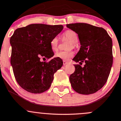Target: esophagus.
<instances>
[{
    "instance_id": "esophagus-1",
    "label": "esophagus",
    "mask_w": 121,
    "mask_h": 121,
    "mask_svg": "<svg viewBox=\"0 0 121 121\" xmlns=\"http://www.w3.org/2000/svg\"><path fill=\"white\" fill-rule=\"evenodd\" d=\"M67 62L66 61H63V65L64 66H65V65H66V64H67Z\"/></svg>"
}]
</instances>
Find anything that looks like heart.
I'll use <instances>...</instances> for the list:
<instances>
[{
	"label": "heart",
	"mask_w": 121,
	"mask_h": 121,
	"mask_svg": "<svg viewBox=\"0 0 121 121\" xmlns=\"http://www.w3.org/2000/svg\"><path fill=\"white\" fill-rule=\"evenodd\" d=\"M64 37L66 39H68L69 41H70L72 43H76L78 40V35L75 31L73 30H67L66 32H64L63 35ZM58 38L55 37L52 38L51 40L50 45L51 48L53 51H56L58 48ZM72 48V46H70V48ZM74 55L73 52L70 51H58L55 53V57L59 59H61L64 61H67L69 60L71 57H72Z\"/></svg>",
	"instance_id": "obj_1"
}]
</instances>
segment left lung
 Masks as SVG:
<instances>
[{"mask_svg":"<svg viewBox=\"0 0 121 121\" xmlns=\"http://www.w3.org/2000/svg\"><path fill=\"white\" fill-rule=\"evenodd\" d=\"M78 35L81 48L73 60L74 65L70 76L71 85L81 94L88 95L100 90L107 82L113 64L112 40L103 28L86 23L67 24Z\"/></svg>","mask_w":121,"mask_h":121,"instance_id":"8db88e82","label":"left lung"}]
</instances>
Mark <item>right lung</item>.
Wrapping results in <instances>:
<instances>
[{
  "mask_svg": "<svg viewBox=\"0 0 121 121\" xmlns=\"http://www.w3.org/2000/svg\"><path fill=\"white\" fill-rule=\"evenodd\" d=\"M63 29L62 25L31 24L15 30L10 39L11 64L17 82L26 91L39 94L51 86L54 73L62 67L63 62L57 57L48 63L40 59L54 56L51 40Z\"/></svg>",
  "mask_w": 121,
  "mask_h": 121,
  "instance_id": "obj_1",
  "label": "right lung"
}]
</instances>
